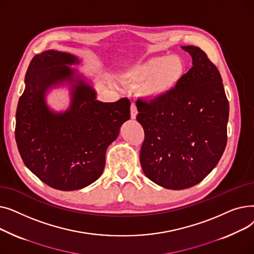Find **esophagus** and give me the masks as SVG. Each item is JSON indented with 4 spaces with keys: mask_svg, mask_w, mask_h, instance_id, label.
I'll list each match as a JSON object with an SVG mask.
<instances>
[{
    "mask_svg": "<svg viewBox=\"0 0 254 254\" xmlns=\"http://www.w3.org/2000/svg\"><path fill=\"white\" fill-rule=\"evenodd\" d=\"M137 114H138L137 107H136V105H135L134 103H132V104L130 105V118H131V119H136Z\"/></svg>",
    "mask_w": 254,
    "mask_h": 254,
    "instance_id": "34e87169",
    "label": "esophagus"
}]
</instances>
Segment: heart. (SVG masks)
<instances>
[{
    "mask_svg": "<svg viewBox=\"0 0 254 254\" xmlns=\"http://www.w3.org/2000/svg\"><path fill=\"white\" fill-rule=\"evenodd\" d=\"M184 74V64L178 57H156L129 66L122 74V81L139 85V93L146 99H158L174 89Z\"/></svg>",
    "mask_w": 254,
    "mask_h": 254,
    "instance_id": "heart-1",
    "label": "heart"
}]
</instances>
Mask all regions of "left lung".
<instances>
[{"label":"left lung","mask_w":254,"mask_h":254,"mask_svg":"<svg viewBox=\"0 0 254 254\" xmlns=\"http://www.w3.org/2000/svg\"><path fill=\"white\" fill-rule=\"evenodd\" d=\"M192 66L166 96L138 100L144 129L140 161L144 174L169 190L201 182L218 164L228 141L229 101L222 78L197 46H182Z\"/></svg>","instance_id":"8db88e82"}]
</instances>
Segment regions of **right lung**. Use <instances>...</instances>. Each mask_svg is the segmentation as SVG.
Segmentation results:
<instances>
[{
  "instance_id": "add662e5",
  "label": "right lung",
  "mask_w": 254,
  "mask_h": 254,
  "mask_svg": "<svg viewBox=\"0 0 254 254\" xmlns=\"http://www.w3.org/2000/svg\"><path fill=\"white\" fill-rule=\"evenodd\" d=\"M77 62L69 53L47 50L33 58L16 110L15 140L24 165L52 189L75 190L95 182L103 173L107 147L129 119L130 102L96 100V92L78 80L71 108L52 113L44 93L52 84L73 79L66 66Z\"/></svg>"
}]
</instances>
